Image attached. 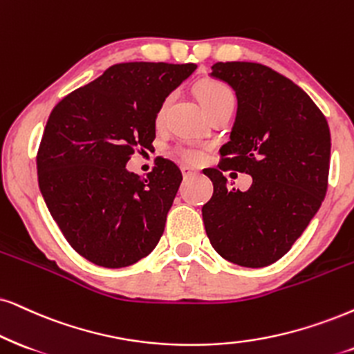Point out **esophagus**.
Instances as JSON below:
<instances>
[{"label":"esophagus","instance_id":"esophagus-1","mask_svg":"<svg viewBox=\"0 0 354 354\" xmlns=\"http://www.w3.org/2000/svg\"><path fill=\"white\" fill-rule=\"evenodd\" d=\"M181 173L185 178H189L192 174H196V169L189 167V165H181Z\"/></svg>","mask_w":354,"mask_h":354}]
</instances>
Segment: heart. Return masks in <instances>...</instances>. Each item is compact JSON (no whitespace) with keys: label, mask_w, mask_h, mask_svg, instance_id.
Segmentation results:
<instances>
[{"label":"heart","mask_w":354,"mask_h":354,"mask_svg":"<svg viewBox=\"0 0 354 354\" xmlns=\"http://www.w3.org/2000/svg\"><path fill=\"white\" fill-rule=\"evenodd\" d=\"M198 95L199 100L203 102L204 109L209 111L214 109V107L227 104V102H235V93L229 84L221 82V80H207V82H203L198 86ZM171 95H168L165 100L160 102V106L156 107L155 113V124L162 125L165 114H167V109L169 106V101H171ZM176 153L181 156L186 162H199L201 160V150L194 149V147H176Z\"/></svg>","instance_id":"1"}]
</instances>
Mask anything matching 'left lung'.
Listing matches in <instances>:
<instances>
[{
    "mask_svg": "<svg viewBox=\"0 0 354 354\" xmlns=\"http://www.w3.org/2000/svg\"><path fill=\"white\" fill-rule=\"evenodd\" d=\"M212 77L235 89L239 109L218 169L204 171L214 185L205 234L227 261L263 268L289 252L325 198L328 122L302 88L266 65L217 62ZM230 169L254 178L248 192L226 186Z\"/></svg>",
    "mask_w": 354,
    "mask_h": 354,
    "instance_id": "obj_1",
    "label": "left lung"
}]
</instances>
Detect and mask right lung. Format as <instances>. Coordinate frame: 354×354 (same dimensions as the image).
Here are the masks:
<instances>
[{
  "instance_id": "1",
  "label": "right lung",
  "mask_w": 354,
  "mask_h": 354,
  "mask_svg": "<svg viewBox=\"0 0 354 354\" xmlns=\"http://www.w3.org/2000/svg\"><path fill=\"white\" fill-rule=\"evenodd\" d=\"M194 70V64H118L52 109L35 156L39 187L70 247L88 261L131 266L162 239L180 168L156 156L144 178L125 163L150 149L156 107Z\"/></svg>"
}]
</instances>
